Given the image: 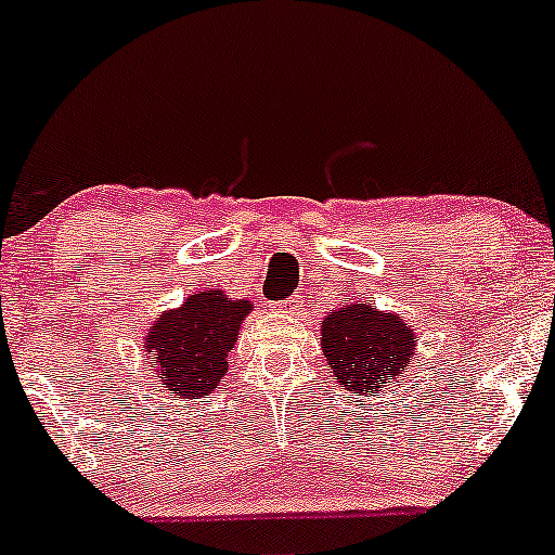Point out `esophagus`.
<instances>
[{
	"label": "esophagus",
	"mask_w": 555,
	"mask_h": 555,
	"mask_svg": "<svg viewBox=\"0 0 555 555\" xmlns=\"http://www.w3.org/2000/svg\"><path fill=\"white\" fill-rule=\"evenodd\" d=\"M272 308H278V306H272Z\"/></svg>",
	"instance_id": "1"
}]
</instances>
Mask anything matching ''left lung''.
I'll list each match as a JSON object with an SVG mask.
<instances>
[{"label": "left lung", "mask_w": 555, "mask_h": 555, "mask_svg": "<svg viewBox=\"0 0 555 555\" xmlns=\"http://www.w3.org/2000/svg\"><path fill=\"white\" fill-rule=\"evenodd\" d=\"M321 349L344 390L370 395L402 377L415 339L400 315L354 304L323 319Z\"/></svg>", "instance_id": "obj_1"}]
</instances>
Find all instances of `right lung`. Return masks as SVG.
<instances>
[{"mask_svg":"<svg viewBox=\"0 0 555 555\" xmlns=\"http://www.w3.org/2000/svg\"><path fill=\"white\" fill-rule=\"evenodd\" d=\"M251 311L249 300H229L221 291L191 295L183 308L163 313L150 326L145 351L160 383L172 395L201 398L221 383L240 323Z\"/></svg>","mask_w":555,"mask_h":555,"instance_id":"obj_1","label":"right lung"}]
</instances>
